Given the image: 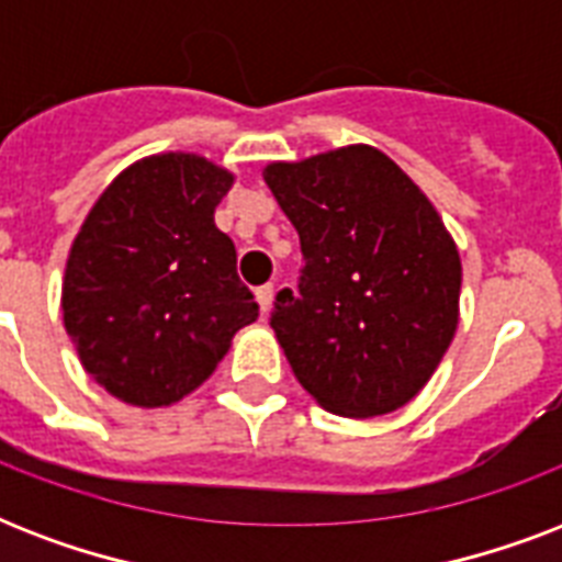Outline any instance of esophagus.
Returning a JSON list of instances; mask_svg holds the SVG:
<instances>
[{"label":"esophagus","mask_w":562,"mask_h":562,"mask_svg":"<svg viewBox=\"0 0 562 562\" xmlns=\"http://www.w3.org/2000/svg\"><path fill=\"white\" fill-rule=\"evenodd\" d=\"M256 300H259V308L268 315L273 306V285H259V289H256Z\"/></svg>","instance_id":"esophagus-1"}]
</instances>
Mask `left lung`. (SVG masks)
I'll use <instances>...</instances> for the list:
<instances>
[{
    "mask_svg": "<svg viewBox=\"0 0 562 562\" xmlns=\"http://www.w3.org/2000/svg\"><path fill=\"white\" fill-rule=\"evenodd\" d=\"M265 183L300 236L297 294L271 326L321 408L391 414L417 396L461 317V256L426 192L373 145L268 162Z\"/></svg>",
    "mask_w": 562,
    "mask_h": 562,
    "instance_id": "8db88e82",
    "label": "left lung"
}]
</instances>
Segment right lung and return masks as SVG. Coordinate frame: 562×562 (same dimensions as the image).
Returning a JSON list of instances; mask_svg holds the SVG:
<instances>
[{
  "mask_svg": "<svg viewBox=\"0 0 562 562\" xmlns=\"http://www.w3.org/2000/svg\"><path fill=\"white\" fill-rule=\"evenodd\" d=\"M236 175L201 154H151L92 203L66 259V335L116 400L166 408L201 387L259 306L215 206Z\"/></svg>",
  "mask_w": 562,
  "mask_h": 562,
  "instance_id": "1",
  "label": "right lung"
}]
</instances>
